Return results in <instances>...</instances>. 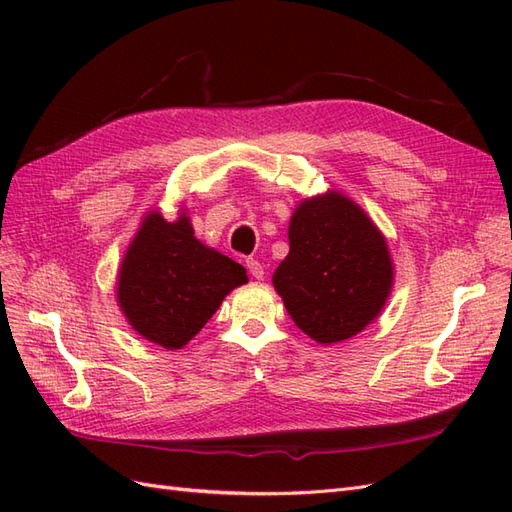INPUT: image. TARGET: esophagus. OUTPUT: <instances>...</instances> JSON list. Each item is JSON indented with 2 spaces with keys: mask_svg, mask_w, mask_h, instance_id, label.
<instances>
[{
  "mask_svg": "<svg viewBox=\"0 0 512 512\" xmlns=\"http://www.w3.org/2000/svg\"><path fill=\"white\" fill-rule=\"evenodd\" d=\"M245 267H247V271H250V275L254 277V280H262V277H265V267L260 265V260L247 258L245 260Z\"/></svg>",
  "mask_w": 512,
  "mask_h": 512,
  "instance_id": "obj_1",
  "label": "esophagus"
}]
</instances>
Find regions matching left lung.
I'll return each instance as SVG.
<instances>
[{
	"label": "left lung",
	"instance_id": "1",
	"mask_svg": "<svg viewBox=\"0 0 512 512\" xmlns=\"http://www.w3.org/2000/svg\"><path fill=\"white\" fill-rule=\"evenodd\" d=\"M288 239L273 286L294 324L320 344L363 331L389 297L393 265L361 207L337 192L309 198L294 211Z\"/></svg>",
	"mask_w": 512,
	"mask_h": 512
}]
</instances>
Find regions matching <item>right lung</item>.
Returning <instances> with one entry per match:
<instances>
[{
	"label": "right lung",
	"mask_w": 512,
	"mask_h": 512,
	"mask_svg": "<svg viewBox=\"0 0 512 512\" xmlns=\"http://www.w3.org/2000/svg\"><path fill=\"white\" fill-rule=\"evenodd\" d=\"M245 282L239 262L200 243L185 215L166 222L160 213H149L123 258L117 297L134 331L175 350Z\"/></svg>",
	"instance_id": "obj_1"
}]
</instances>
